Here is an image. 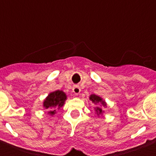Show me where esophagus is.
<instances>
[{"label": "esophagus", "mask_w": 156, "mask_h": 156, "mask_svg": "<svg viewBox=\"0 0 156 156\" xmlns=\"http://www.w3.org/2000/svg\"><path fill=\"white\" fill-rule=\"evenodd\" d=\"M80 91H81V89H80V87L78 85H74L73 87V93L76 94V95L80 93Z\"/></svg>", "instance_id": "1"}]
</instances>
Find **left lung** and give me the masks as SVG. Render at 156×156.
I'll use <instances>...</instances> for the list:
<instances>
[{
  "instance_id": "1",
  "label": "left lung",
  "mask_w": 156,
  "mask_h": 156,
  "mask_svg": "<svg viewBox=\"0 0 156 156\" xmlns=\"http://www.w3.org/2000/svg\"><path fill=\"white\" fill-rule=\"evenodd\" d=\"M90 100H91V101H93V102H95V103H99V102H101L102 104H104V101L101 100V98H100V97H98V96L94 95V94L90 96ZM98 113L101 114V112H102L101 108H97V110L96 111H98Z\"/></svg>"
}]
</instances>
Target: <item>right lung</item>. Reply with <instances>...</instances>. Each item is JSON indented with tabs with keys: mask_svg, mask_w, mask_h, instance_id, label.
Listing matches in <instances>:
<instances>
[{
	"mask_svg": "<svg viewBox=\"0 0 156 156\" xmlns=\"http://www.w3.org/2000/svg\"><path fill=\"white\" fill-rule=\"evenodd\" d=\"M66 100V95L62 91H55L48 96V98L44 101V107L46 109H49V114L54 115L55 108H59L63 105Z\"/></svg>",
	"mask_w": 156,
	"mask_h": 156,
	"instance_id": "add662e5",
	"label": "right lung"
}]
</instances>
